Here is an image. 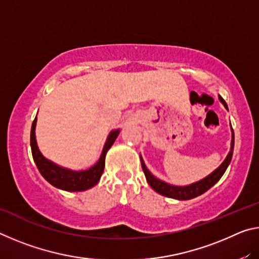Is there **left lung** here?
Instances as JSON below:
<instances>
[{
  "instance_id": "1",
  "label": "left lung",
  "mask_w": 259,
  "mask_h": 259,
  "mask_svg": "<svg viewBox=\"0 0 259 259\" xmlns=\"http://www.w3.org/2000/svg\"><path fill=\"white\" fill-rule=\"evenodd\" d=\"M219 99H221V102L224 104V106L227 108L225 100L222 97H219ZM233 147H234V133H233V129H232L231 152L229 153V155L226 156L225 161L223 162L218 169L214 170L212 174H210L208 177H205L202 179V181L194 183L188 186H174V185H170V184H166L164 182L160 181V179H157L156 177L153 176L150 171H148V169L146 168L145 163H144L142 156H140V161H142V168H143L144 174H145L146 181L155 192L171 199L190 200L193 198H196V196H199L201 194H203L204 192H207L209 188H211L214 184L222 178V176L226 171L227 166H229L230 162L232 160V155H233Z\"/></svg>"
}]
</instances>
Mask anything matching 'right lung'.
<instances>
[{
  "mask_svg": "<svg viewBox=\"0 0 259 259\" xmlns=\"http://www.w3.org/2000/svg\"><path fill=\"white\" fill-rule=\"evenodd\" d=\"M35 124H36V117L34 119L32 129H30V148H32L35 164H36L38 171L46 178V181L57 188L68 192L85 191L88 188L94 187L99 182L105 168V155L113 145V143L115 142L119 130H114L109 134L97 163L84 171H73V170L61 168V166L52 163L41 154L36 145V139H35Z\"/></svg>",
  "mask_w": 259,
  "mask_h": 259,
  "instance_id": "obj_1",
  "label": "right lung"
}]
</instances>
